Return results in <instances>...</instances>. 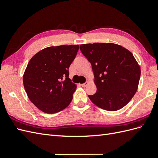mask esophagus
Wrapping results in <instances>:
<instances>
[{
    "label": "esophagus",
    "mask_w": 158,
    "mask_h": 158,
    "mask_svg": "<svg viewBox=\"0 0 158 158\" xmlns=\"http://www.w3.org/2000/svg\"><path fill=\"white\" fill-rule=\"evenodd\" d=\"M88 84V82H85V83H84V84H81V85H82V87H85Z\"/></svg>",
    "instance_id": "obj_1"
}]
</instances>
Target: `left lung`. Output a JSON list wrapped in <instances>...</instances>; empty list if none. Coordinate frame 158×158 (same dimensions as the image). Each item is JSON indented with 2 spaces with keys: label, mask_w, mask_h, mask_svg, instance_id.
Returning <instances> with one entry per match:
<instances>
[{
  "label": "left lung",
  "mask_w": 158,
  "mask_h": 158,
  "mask_svg": "<svg viewBox=\"0 0 158 158\" xmlns=\"http://www.w3.org/2000/svg\"><path fill=\"white\" fill-rule=\"evenodd\" d=\"M92 64L97 91L88 95L99 107L114 111L125 107L138 89L140 68L132 52L114 44L94 43L80 46Z\"/></svg>",
  "instance_id": "obj_1"
}]
</instances>
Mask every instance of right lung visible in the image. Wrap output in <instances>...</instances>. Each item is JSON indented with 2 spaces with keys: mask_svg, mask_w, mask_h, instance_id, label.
Returning <instances> with one entry per match:
<instances>
[{
  "mask_svg": "<svg viewBox=\"0 0 158 158\" xmlns=\"http://www.w3.org/2000/svg\"><path fill=\"white\" fill-rule=\"evenodd\" d=\"M78 49V45L49 47L28 63L23 86L30 101L43 112H59L70 103L76 88L69 78V69Z\"/></svg>",
  "mask_w": 158,
  "mask_h": 158,
  "instance_id": "1",
  "label": "right lung"
}]
</instances>
